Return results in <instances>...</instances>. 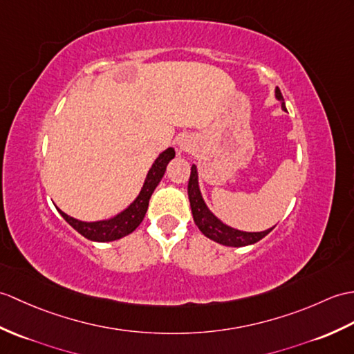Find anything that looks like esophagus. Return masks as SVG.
<instances>
[{
    "instance_id": "1",
    "label": "esophagus",
    "mask_w": 354,
    "mask_h": 354,
    "mask_svg": "<svg viewBox=\"0 0 354 354\" xmlns=\"http://www.w3.org/2000/svg\"><path fill=\"white\" fill-rule=\"evenodd\" d=\"M179 146H180V149H183V151H187V149H188V147H187L184 143H180Z\"/></svg>"
}]
</instances>
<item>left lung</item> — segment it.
Segmentation results:
<instances>
[{"label":"left lung","instance_id":"left-lung-1","mask_svg":"<svg viewBox=\"0 0 354 354\" xmlns=\"http://www.w3.org/2000/svg\"><path fill=\"white\" fill-rule=\"evenodd\" d=\"M276 97L282 102V109L286 110L283 96L279 88H276ZM187 190H188V199H190L194 223L201 229V232L205 236H208L212 241L220 243L223 245H231V248H243V245L258 243L274 229L273 226L271 229H267V231H262V232H243V231H236V229L229 227L225 223H221V221L208 209V207L205 205L202 199V194L199 192V184H197L196 166H192V174H190V179H188Z\"/></svg>","mask_w":354,"mask_h":354}]
</instances>
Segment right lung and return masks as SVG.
Listing matches in <instances>:
<instances>
[{
	"instance_id": "obj_1",
	"label": "right lung",
	"mask_w": 354,
	"mask_h": 354,
	"mask_svg": "<svg viewBox=\"0 0 354 354\" xmlns=\"http://www.w3.org/2000/svg\"><path fill=\"white\" fill-rule=\"evenodd\" d=\"M171 158H175V151L174 147H169V149L164 151L152 164L149 174L146 176L145 185L142 188V192H140V194L137 196V199L116 217H113L110 220H104V221L87 223V221H80L77 218L69 217L60 209L59 212L77 232L86 236L87 240L100 241V243L119 240V238L136 231V227L143 221L151 196L155 188H157V185L160 184L161 178L164 176V171H166L167 164Z\"/></svg>"
}]
</instances>
